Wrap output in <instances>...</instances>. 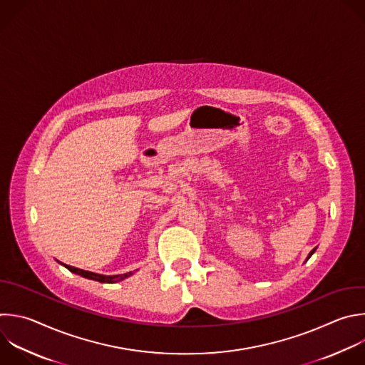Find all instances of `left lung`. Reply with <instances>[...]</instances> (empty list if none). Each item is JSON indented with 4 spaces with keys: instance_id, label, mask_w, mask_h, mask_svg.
I'll list each match as a JSON object with an SVG mask.
<instances>
[{
    "instance_id": "8db88e82",
    "label": "left lung",
    "mask_w": 365,
    "mask_h": 365,
    "mask_svg": "<svg viewBox=\"0 0 365 365\" xmlns=\"http://www.w3.org/2000/svg\"><path fill=\"white\" fill-rule=\"evenodd\" d=\"M315 250H317V248H314V250H312V251H311V252H309V255H308V258H307V259H309V258H311V255H312V254H314V252H315Z\"/></svg>"
}]
</instances>
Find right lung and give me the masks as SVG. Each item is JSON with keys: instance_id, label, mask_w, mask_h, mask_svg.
Here are the masks:
<instances>
[{"instance_id": "1", "label": "right lung", "mask_w": 365, "mask_h": 365, "mask_svg": "<svg viewBox=\"0 0 365 365\" xmlns=\"http://www.w3.org/2000/svg\"><path fill=\"white\" fill-rule=\"evenodd\" d=\"M64 265V264H63ZM70 272H74L80 277H84L87 279H93V281H98V282H107V284H113V282H118L121 279H125L130 275H133V272H128V274H121V275H113V277H106V275H100V274H94V272H90V271H83V269H78V268H74V267H70V265H64Z\"/></svg>"}]
</instances>
